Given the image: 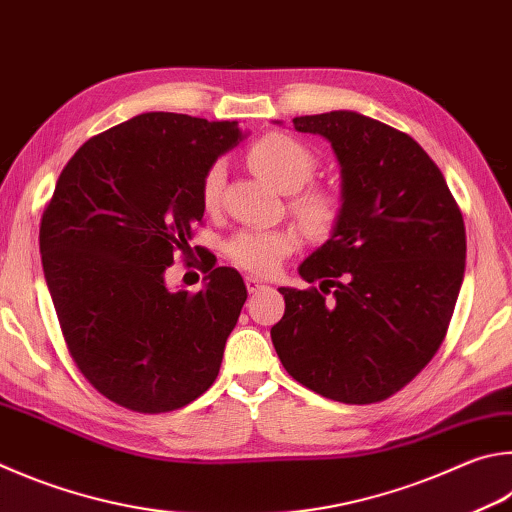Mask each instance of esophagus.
<instances>
[{
  "label": "esophagus",
  "instance_id": "esophagus-1",
  "mask_svg": "<svg viewBox=\"0 0 512 512\" xmlns=\"http://www.w3.org/2000/svg\"><path fill=\"white\" fill-rule=\"evenodd\" d=\"M266 284L262 282V280H257V277H246V288H248V293H257L259 288H264Z\"/></svg>",
  "mask_w": 512,
  "mask_h": 512
}]
</instances>
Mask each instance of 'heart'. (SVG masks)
Returning <instances> with one entry per match:
<instances>
[{
    "instance_id": "obj_1",
    "label": "heart",
    "mask_w": 512,
    "mask_h": 512,
    "mask_svg": "<svg viewBox=\"0 0 512 512\" xmlns=\"http://www.w3.org/2000/svg\"><path fill=\"white\" fill-rule=\"evenodd\" d=\"M246 161L257 176H262L273 188L293 192L291 212L311 235H329L336 228L342 203L333 190L324 185H309L318 156L309 147L288 134H266L248 147ZM226 181V165L212 163L201 181V201L206 210H215L221 203V190ZM300 246V232L295 228L277 230H246L228 244V257L239 268L255 275H273L284 257Z\"/></svg>"
}]
</instances>
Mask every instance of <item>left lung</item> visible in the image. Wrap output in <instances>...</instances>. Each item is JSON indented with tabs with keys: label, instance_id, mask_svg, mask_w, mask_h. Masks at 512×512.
Segmentation results:
<instances>
[{
	"label": "left lung",
	"instance_id": "obj_1",
	"mask_svg": "<svg viewBox=\"0 0 512 512\" xmlns=\"http://www.w3.org/2000/svg\"><path fill=\"white\" fill-rule=\"evenodd\" d=\"M342 167V212L309 255V286L280 288L271 338L284 369L349 405L385 401L421 374L448 333L466 271V226L443 174L412 136L356 111L293 118Z\"/></svg>",
	"mask_w": 512,
	"mask_h": 512
}]
</instances>
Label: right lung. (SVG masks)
Wrapping results in <instances>:
<instances>
[{
  "label": "right lung",
  "mask_w": 512,
  "mask_h": 512,
  "mask_svg": "<svg viewBox=\"0 0 512 512\" xmlns=\"http://www.w3.org/2000/svg\"><path fill=\"white\" fill-rule=\"evenodd\" d=\"M239 141L235 120L134 116L89 138L46 203L40 253L64 342L120 407L172 412L215 383L244 280L210 264L201 291L172 293L165 271L190 257L203 174Z\"/></svg>",
  "instance_id": "right-lung-1"
}]
</instances>
